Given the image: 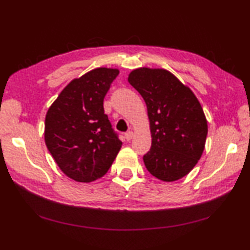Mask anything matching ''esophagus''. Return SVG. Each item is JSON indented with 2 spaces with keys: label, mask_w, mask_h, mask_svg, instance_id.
<instances>
[{
  "label": "esophagus",
  "mask_w": 250,
  "mask_h": 250,
  "mask_svg": "<svg viewBox=\"0 0 250 250\" xmlns=\"http://www.w3.org/2000/svg\"><path fill=\"white\" fill-rule=\"evenodd\" d=\"M125 139H126L127 141H131V140L134 138V133H133L132 131H128V132H126V133L125 134Z\"/></svg>",
  "instance_id": "34e87169"
}]
</instances>
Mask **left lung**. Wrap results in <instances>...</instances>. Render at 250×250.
I'll return each mask as SVG.
<instances>
[{"label":"left lung","mask_w":250,"mask_h":250,"mask_svg":"<svg viewBox=\"0 0 250 250\" xmlns=\"http://www.w3.org/2000/svg\"><path fill=\"white\" fill-rule=\"evenodd\" d=\"M127 81L147 106L152 143L143 157L146 168L165 182L185 177L200 159L208 136L196 96L166 69L141 67Z\"/></svg>","instance_id":"obj_1"}]
</instances>
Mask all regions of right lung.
I'll return each instance as SVG.
<instances>
[{
	"instance_id": "add662e5",
	"label": "right lung",
	"mask_w": 250,
	"mask_h": 250,
	"mask_svg": "<svg viewBox=\"0 0 250 250\" xmlns=\"http://www.w3.org/2000/svg\"><path fill=\"white\" fill-rule=\"evenodd\" d=\"M118 69L100 67L72 80L50 106L45 142L60 169L77 182L103 177L122 148L103 101Z\"/></svg>"
}]
</instances>
